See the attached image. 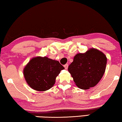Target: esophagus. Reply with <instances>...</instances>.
Segmentation results:
<instances>
[{"instance_id":"34e87169","label":"esophagus","mask_w":122,"mask_h":122,"mask_svg":"<svg viewBox=\"0 0 122 122\" xmlns=\"http://www.w3.org/2000/svg\"><path fill=\"white\" fill-rule=\"evenodd\" d=\"M64 66L65 69H68V64H65Z\"/></svg>"}]
</instances>
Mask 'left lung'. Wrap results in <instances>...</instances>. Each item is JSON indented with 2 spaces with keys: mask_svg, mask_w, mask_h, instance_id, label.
<instances>
[{
  "mask_svg": "<svg viewBox=\"0 0 122 122\" xmlns=\"http://www.w3.org/2000/svg\"><path fill=\"white\" fill-rule=\"evenodd\" d=\"M106 55L99 50L91 48L84 53H78L68 66L75 84L81 89L96 86L106 71Z\"/></svg>",
  "mask_w": 122,
  "mask_h": 122,
  "instance_id": "left-lung-1",
  "label": "left lung"
}]
</instances>
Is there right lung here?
Instances as JSON below:
<instances>
[{
	"mask_svg": "<svg viewBox=\"0 0 122 122\" xmlns=\"http://www.w3.org/2000/svg\"><path fill=\"white\" fill-rule=\"evenodd\" d=\"M64 69L58 61L39 56L27 63L23 74L30 87L37 91H46L54 86L56 76Z\"/></svg>",
	"mask_w": 122,
	"mask_h": 122,
	"instance_id": "right-lung-1",
	"label": "right lung"
}]
</instances>
